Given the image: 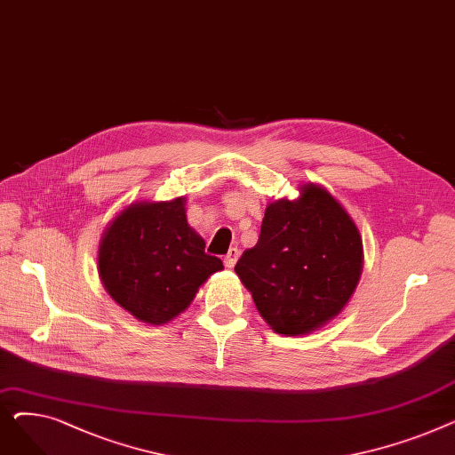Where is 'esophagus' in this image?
Listing matches in <instances>:
<instances>
[{
	"label": "esophagus",
	"instance_id": "34e87169",
	"mask_svg": "<svg viewBox=\"0 0 455 455\" xmlns=\"http://www.w3.org/2000/svg\"><path fill=\"white\" fill-rule=\"evenodd\" d=\"M237 258H240V249H235V247H232L228 252H227V256H225V266L227 267H234L235 266V261H237Z\"/></svg>",
	"mask_w": 455,
	"mask_h": 455
}]
</instances>
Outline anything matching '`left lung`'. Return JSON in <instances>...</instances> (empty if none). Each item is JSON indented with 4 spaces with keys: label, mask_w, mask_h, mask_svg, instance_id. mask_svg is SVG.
I'll list each match as a JSON object with an SVG mask.
<instances>
[{
    "label": "left lung",
    "mask_w": 455,
    "mask_h": 455,
    "mask_svg": "<svg viewBox=\"0 0 455 455\" xmlns=\"http://www.w3.org/2000/svg\"><path fill=\"white\" fill-rule=\"evenodd\" d=\"M362 269L360 230L338 199L312 182L299 199L266 208L258 243L234 267L259 315L283 336H306L339 315Z\"/></svg>",
    "instance_id": "obj_1"
}]
</instances>
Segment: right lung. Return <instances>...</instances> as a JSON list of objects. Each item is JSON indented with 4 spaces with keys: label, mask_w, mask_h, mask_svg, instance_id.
<instances>
[{
    "label": "right lung",
    "mask_w": 455,
    "mask_h": 455,
    "mask_svg": "<svg viewBox=\"0 0 455 455\" xmlns=\"http://www.w3.org/2000/svg\"><path fill=\"white\" fill-rule=\"evenodd\" d=\"M186 199L140 201L105 228L98 266L108 295L138 321L165 324L196 299L223 261L204 252V240L188 225Z\"/></svg>",
    "instance_id": "obj_1"
}]
</instances>
